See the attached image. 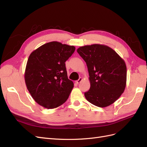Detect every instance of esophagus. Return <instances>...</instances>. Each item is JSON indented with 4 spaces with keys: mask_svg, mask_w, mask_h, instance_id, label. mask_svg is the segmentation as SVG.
I'll list each match as a JSON object with an SVG mask.
<instances>
[{
    "mask_svg": "<svg viewBox=\"0 0 147 147\" xmlns=\"http://www.w3.org/2000/svg\"><path fill=\"white\" fill-rule=\"evenodd\" d=\"M82 80H83V78L80 77V78L78 80H77V81H76V83L78 84V83H80V82H81Z\"/></svg>",
    "mask_w": 147,
    "mask_h": 147,
    "instance_id": "esophagus-1",
    "label": "esophagus"
}]
</instances>
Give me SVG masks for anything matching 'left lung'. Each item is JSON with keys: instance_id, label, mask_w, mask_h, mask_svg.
<instances>
[{"instance_id": "left-lung-1", "label": "left lung", "mask_w": 147, "mask_h": 147, "mask_svg": "<svg viewBox=\"0 0 147 147\" xmlns=\"http://www.w3.org/2000/svg\"><path fill=\"white\" fill-rule=\"evenodd\" d=\"M77 52L86 62L90 75L86 100L99 107L113 104L126 88L125 62L112 48L101 44L80 47Z\"/></svg>"}]
</instances>
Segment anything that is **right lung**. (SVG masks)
<instances>
[{
  "mask_svg": "<svg viewBox=\"0 0 147 147\" xmlns=\"http://www.w3.org/2000/svg\"><path fill=\"white\" fill-rule=\"evenodd\" d=\"M75 50L74 46L54 41L30 53L24 80L31 96L40 105L52 109L67 100L74 83L68 78L65 63Z\"/></svg>",
  "mask_w": 147,
  "mask_h": 147,
  "instance_id": "right-lung-1",
  "label": "right lung"
}]
</instances>
